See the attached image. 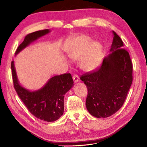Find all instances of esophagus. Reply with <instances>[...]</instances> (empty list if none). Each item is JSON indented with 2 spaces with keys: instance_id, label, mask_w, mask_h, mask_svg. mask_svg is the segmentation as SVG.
<instances>
[{
  "instance_id": "1",
  "label": "esophagus",
  "mask_w": 147,
  "mask_h": 147,
  "mask_svg": "<svg viewBox=\"0 0 147 147\" xmlns=\"http://www.w3.org/2000/svg\"><path fill=\"white\" fill-rule=\"evenodd\" d=\"M73 79L74 83H77V82L79 81V76L77 74H74L73 76Z\"/></svg>"
}]
</instances>
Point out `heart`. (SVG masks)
Returning <instances> with one entry per match:
<instances>
[{"label":"heart","instance_id":"1","mask_svg":"<svg viewBox=\"0 0 147 147\" xmlns=\"http://www.w3.org/2000/svg\"><path fill=\"white\" fill-rule=\"evenodd\" d=\"M67 55L71 59H79V64L82 69L91 71L96 68L100 61L101 49L99 44L91 42L86 36H82L75 40L67 51Z\"/></svg>","mask_w":147,"mask_h":147}]
</instances>
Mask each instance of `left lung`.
<instances>
[{
    "mask_svg": "<svg viewBox=\"0 0 147 147\" xmlns=\"http://www.w3.org/2000/svg\"><path fill=\"white\" fill-rule=\"evenodd\" d=\"M113 33L111 53L96 70L84 74L80 80L88 89L86 107L96 118H107L123 105L133 81V65L123 42Z\"/></svg>",
    "mask_w": 147,
    "mask_h": 147,
    "instance_id": "1",
    "label": "left lung"
}]
</instances>
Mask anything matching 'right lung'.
<instances>
[{
    "mask_svg": "<svg viewBox=\"0 0 147 147\" xmlns=\"http://www.w3.org/2000/svg\"><path fill=\"white\" fill-rule=\"evenodd\" d=\"M49 29L38 30L27 34L16 51V55L40 37L46 35ZM13 86L20 100L28 110L36 118L47 122L58 120L64 113V97L73 86L70 73L57 75L48 81L41 89L30 91L20 85L17 78L13 61L11 63Z\"/></svg>",
    "mask_w": 147,
    "mask_h": 147,
    "instance_id": "obj_1",
    "label": "right lung"
}]
</instances>
